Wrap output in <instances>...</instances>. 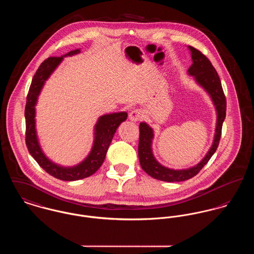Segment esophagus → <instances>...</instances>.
Wrapping results in <instances>:
<instances>
[{
    "instance_id": "34e87169",
    "label": "esophagus",
    "mask_w": 254,
    "mask_h": 254,
    "mask_svg": "<svg viewBox=\"0 0 254 254\" xmlns=\"http://www.w3.org/2000/svg\"><path fill=\"white\" fill-rule=\"evenodd\" d=\"M141 114H142V113H141L140 110H133V111L129 114V119H130L131 121H134V122L139 121L140 118H141V116H142Z\"/></svg>"
}]
</instances>
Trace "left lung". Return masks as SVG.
<instances>
[{
    "instance_id": "obj_1",
    "label": "left lung",
    "mask_w": 254,
    "mask_h": 254,
    "mask_svg": "<svg viewBox=\"0 0 254 254\" xmlns=\"http://www.w3.org/2000/svg\"><path fill=\"white\" fill-rule=\"evenodd\" d=\"M192 65L187 70L189 75H192L195 81L202 86L211 98V101L216 110V127L212 144L208 149L206 156L197 165L183 170H174L162 166L157 161L152 152V139L154 137L153 129L145 122L139 123V140H138V159L142 170L153 179L167 183L185 182L196 176L202 168L208 163L210 157L216 151L221 137L222 124L226 116V98L223 92L221 81L216 70L211 65L208 58L198 49L188 46Z\"/></svg>"
}]
</instances>
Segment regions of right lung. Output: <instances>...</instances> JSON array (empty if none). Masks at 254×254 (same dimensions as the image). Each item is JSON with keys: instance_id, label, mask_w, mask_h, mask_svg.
<instances>
[{"instance_id": "add662e5", "label": "right lung", "mask_w": 254, "mask_h": 254, "mask_svg": "<svg viewBox=\"0 0 254 254\" xmlns=\"http://www.w3.org/2000/svg\"><path fill=\"white\" fill-rule=\"evenodd\" d=\"M80 52V49L71 50L61 57H49L37 69L27 95L25 107L26 119V145L38 164L50 176L66 182L78 181L92 176L102 166L106 158L107 151L115 136L118 126L127 119V113L120 112L100 116L94 128V142L88 156L79 164L72 167H63L49 160L42 150L36 130V105L38 97L42 91L45 82L54 71L64 57L72 56Z\"/></svg>"}]
</instances>
